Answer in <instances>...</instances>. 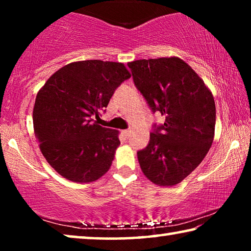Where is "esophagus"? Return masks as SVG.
<instances>
[{
	"label": "esophagus",
	"instance_id": "34e87169",
	"mask_svg": "<svg viewBox=\"0 0 251 251\" xmlns=\"http://www.w3.org/2000/svg\"><path fill=\"white\" fill-rule=\"evenodd\" d=\"M129 131L130 130H128V129H125V130H123V134H124V136H126V137H127V136L129 135Z\"/></svg>",
	"mask_w": 251,
	"mask_h": 251
}]
</instances>
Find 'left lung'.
I'll return each mask as SVG.
<instances>
[{
  "mask_svg": "<svg viewBox=\"0 0 251 251\" xmlns=\"http://www.w3.org/2000/svg\"><path fill=\"white\" fill-rule=\"evenodd\" d=\"M134 84L152 113L165 116L154 124L148 145L137 151L148 179L173 186L197 168L214 141L216 106L202 79L178 57L128 63Z\"/></svg>",
  "mask_w": 251,
  "mask_h": 251,
  "instance_id": "1",
  "label": "left lung"
}]
</instances>
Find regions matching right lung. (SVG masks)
Returning <instances> with one entry per match:
<instances>
[{"label":"right lung","mask_w":251,"mask_h":251,"mask_svg":"<svg viewBox=\"0 0 251 251\" xmlns=\"http://www.w3.org/2000/svg\"><path fill=\"white\" fill-rule=\"evenodd\" d=\"M130 77L122 63L75 62L54 73L37 93L34 133L48 163L75 182L99 179L121 142L118 131L97 125L114 92Z\"/></svg>","instance_id":"add662e5"}]
</instances>
